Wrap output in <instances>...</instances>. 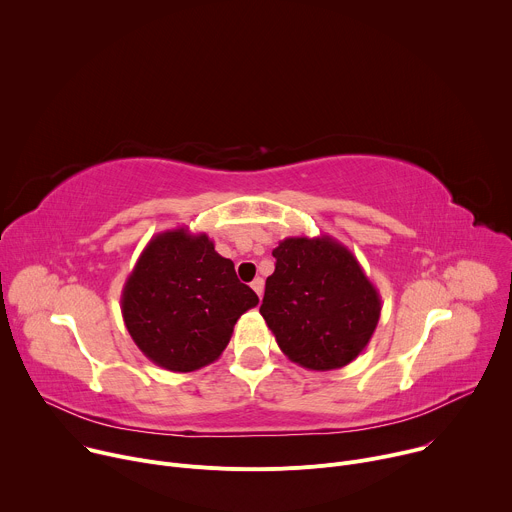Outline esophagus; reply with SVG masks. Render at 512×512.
Returning <instances> with one entry per match:
<instances>
[{"label":"esophagus","instance_id":"esophagus-1","mask_svg":"<svg viewBox=\"0 0 512 512\" xmlns=\"http://www.w3.org/2000/svg\"><path fill=\"white\" fill-rule=\"evenodd\" d=\"M251 287H253L255 294L261 298V296H263V287H265V281H263L261 277H255V279L251 281Z\"/></svg>","mask_w":512,"mask_h":512}]
</instances>
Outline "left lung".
<instances>
[{
	"instance_id": "1",
	"label": "left lung",
	"mask_w": 512,
	"mask_h": 512,
	"mask_svg": "<svg viewBox=\"0 0 512 512\" xmlns=\"http://www.w3.org/2000/svg\"><path fill=\"white\" fill-rule=\"evenodd\" d=\"M259 308L277 346L310 371L352 362L373 338L381 296L352 251L330 235L287 237Z\"/></svg>"
}]
</instances>
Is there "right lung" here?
<instances>
[{"mask_svg": "<svg viewBox=\"0 0 512 512\" xmlns=\"http://www.w3.org/2000/svg\"><path fill=\"white\" fill-rule=\"evenodd\" d=\"M259 304L231 259L206 233H158L141 251L121 291V314L137 348L158 367L192 373L227 348L237 320Z\"/></svg>", "mask_w": 512, "mask_h": 512, "instance_id": "add662e5", "label": "right lung"}]
</instances>
